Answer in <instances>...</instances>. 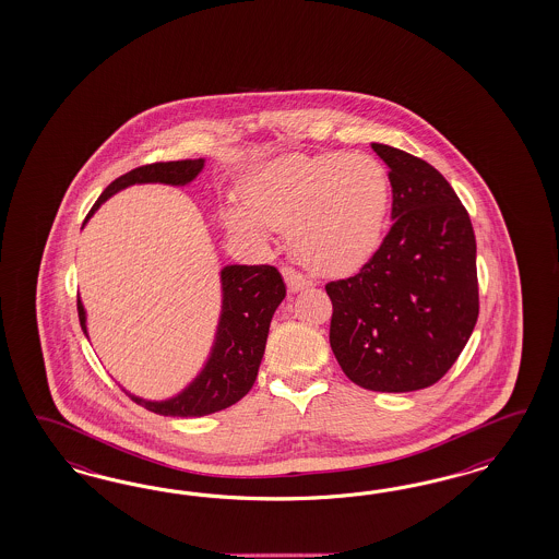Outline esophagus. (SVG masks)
<instances>
[{
  "label": "esophagus",
  "instance_id": "1",
  "mask_svg": "<svg viewBox=\"0 0 559 559\" xmlns=\"http://www.w3.org/2000/svg\"><path fill=\"white\" fill-rule=\"evenodd\" d=\"M283 278H285L287 287L290 288L293 293H295V290H304V288L311 285V281H309V278H305L301 272L295 271V269H290V266H285V269H283Z\"/></svg>",
  "mask_w": 559,
  "mask_h": 559
}]
</instances>
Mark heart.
I'll use <instances>...</instances> for the list:
<instances>
[{"instance_id": "obj_1", "label": "heart", "mask_w": 559, "mask_h": 559, "mask_svg": "<svg viewBox=\"0 0 559 559\" xmlns=\"http://www.w3.org/2000/svg\"><path fill=\"white\" fill-rule=\"evenodd\" d=\"M390 176L371 155L332 152L285 155L255 169L248 206H227L229 229L255 239L290 227L307 266L328 274L355 271L377 250L390 211Z\"/></svg>"}]
</instances>
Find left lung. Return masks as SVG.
I'll use <instances>...</instances> for the list:
<instances>
[{
  "label": "left lung",
  "instance_id": "8db88e82",
  "mask_svg": "<svg viewBox=\"0 0 559 559\" xmlns=\"http://www.w3.org/2000/svg\"><path fill=\"white\" fill-rule=\"evenodd\" d=\"M390 166L391 225L362 269L330 281V346L365 390H424L453 367L479 313L469 213L439 169L372 143Z\"/></svg>",
  "mask_w": 559,
  "mask_h": 559
}]
</instances>
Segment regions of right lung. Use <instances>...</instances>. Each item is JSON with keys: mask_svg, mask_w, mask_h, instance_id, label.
Segmentation results:
<instances>
[{"mask_svg": "<svg viewBox=\"0 0 559 559\" xmlns=\"http://www.w3.org/2000/svg\"><path fill=\"white\" fill-rule=\"evenodd\" d=\"M204 159L182 162H155L122 174L110 182L94 203L85 221L115 192L131 185L162 182L182 187L199 176ZM223 287V311H221L217 340L203 372L188 385L187 390L166 402H145L131 395L139 406L162 416H206L234 406L252 390L258 367L264 356L269 328L276 307L285 299L287 288L281 272L269 264L260 266H225L221 271ZM78 316L85 336L84 305L78 297Z\"/></svg>", "mask_w": 559, "mask_h": 559, "instance_id": "1", "label": "right lung"}]
</instances>
